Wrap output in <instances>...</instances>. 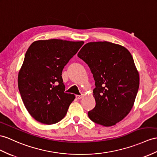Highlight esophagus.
<instances>
[{"label": "esophagus", "mask_w": 157, "mask_h": 157, "mask_svg": "<svg viewBox=\"0 0 157 157\" xmlns=\"http://www.w3.org/2000/svg\"><path fill=\"white\" fill-rule=\"evenodd\" d=\"M84 97L83 95H76V98L77 99H81Z\"/></svg>", "instance_id": "esophagus-1"}]
</instances>
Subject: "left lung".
I'll use <instances>...</instances> for the list:
<instances>
[{
	"label": "left lung",
	"instance_id": "8db88e82",
	"mask_svg": "<svg viewBox=\"0 0 157 157\" xmlns=\"http://www.w3.org/2000/svg\"><path fill=\"white\" fill-rule=\"evenodd\" d=\"M77 56L93 75L95 107L88 116L105 127L116 124L132 109L139 87V75L131 53L123 46L93 42L83 46Z\"/></svg>",
	"mask_w": 157,
	"mask_h": 157
}]
</instances>
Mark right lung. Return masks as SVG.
I'll use <instances>...</instances> for the list:
<instances>
[{"label": "right lung", "mask_w": 157, "mask_h": 157, "mask_svg": "<svg viewBox=\"0 0 157 157\" xmlns=\"http://www.w3.org/2000/svg\"><path fill=\"white\" fill-rule=\"evenodd\" d=\"M83 44L51 39L30 44L19 71L18 85L26 110L36 121L52 124L66 115L75 97L64 92L62 72Z\"/></svg>", "instance_id": "obj_1"}]
</instances>
